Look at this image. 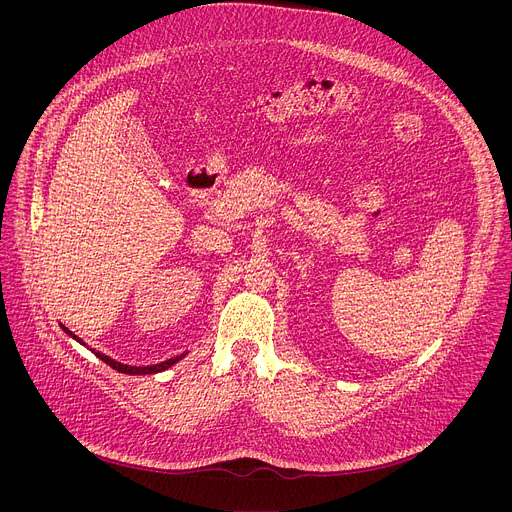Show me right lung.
Returning a JSON list of instances; mask_svg holds the SVG:
<instances>
[{
    "instance_id": "1",
    "label": "right lung",
    "mask_w": 512,
    "mask_h": 512,
    "mask_svg": "<svg viewBox=\"0 0 512 512\" xmlns=\"http://www.w3.org/2000/svg\"><path fill=\"white\" fill-rule=\"evenodd\" d=\"M60 328H62V332H66L72 340H77L79 344H83V346H87L85 342H83V338H79L77 334H72L66 326H62L60 324ZM89 348V346H87ZM93 354H97L105 364H109L111 369H115V371H119V373H125V375H156V373H162V371H168L170 367H174V364L178 362V360H182L184 356H186V352H182V354H178V356H174V358H168V360H164V362H158V364H148V367H131V364H125V362H119V360H115V358H111V356H107V354H103L101 350H95V348H89Z\"/></svg>"
}]
</instances>
